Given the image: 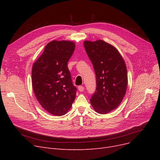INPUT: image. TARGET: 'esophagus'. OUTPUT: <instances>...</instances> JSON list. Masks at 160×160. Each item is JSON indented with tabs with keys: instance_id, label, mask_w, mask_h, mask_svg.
<instances>
[{
	"instance_id": "esophagus-1",
	"label": "esophagus",
	"mask_w": 160,
	"mask_h": 160,
	"mask_svg": "<svg viewBox=\"0 0 160 160\" xmlns=\"http://www.w3.org/2000/svg\"><path fill=\"white\" fill-rule=\"evenodd\" d=\"M78 89L79 91L82 92V91H83V90H84V87L82 86H78Z\"/></svg>"
}]
</instances>
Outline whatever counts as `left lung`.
<instances>
[{
	"mask_svg": "<svg viewBox=\"0 0 160 160\" xmlns=\"http://www.w3.org/2000/svg\"><path fill=\"white\" fill-rule=\"evenodd\" d=\"M83 45L96 76V90L91 104L98 113L106 114L118 107L125 95L127 67L118 50L102 40L86 41Z\"/></svg>",
	"mask_w": 160,
	"mask_h": 160,
	"instance_id": "1",
	"label": "left lung"
}]
</instances>
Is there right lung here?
Instances as JSON below:
<instances>
[{
    "label": "right lung",
    "mask_w": 160,
    "mask_h": 160,
    "mask_svg": "<svg viewBox=\"0 0 160 160\" xmlns=\"http://www.w3.org/2000/svg\"><path fill=\"white\" fill-rule=\"evenodd\" d=\"M75 45L69 41H52L33 63L32 86L39 104L48 113L65 115L76 98L77 88L72 83L67 67Z\"/></svg>",
    "instance_id": "1"
}]
</instances>
